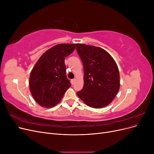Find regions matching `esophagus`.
I'll use <instances>...</instances> for the list:
<instances>
[{
	"mask_svg": "<svg viewBox=\"0 0 154 154\" xmlns=\"http://www.w3.org/2000/svg\"><path fill=\"white\" fill-rule=\"evenodd\" d=\"M75 81H76L75 79H72V80H71V84L74 85V83H75Z\"/></svg>",
	"mask_w": 154,
	"mask_h": 154,
	"instance_id": "1",
	"label": "esophagus"
}]
</instances>
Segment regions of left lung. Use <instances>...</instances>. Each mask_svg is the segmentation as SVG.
<instances>
[{
    "instance_id": "8db88e82",
    "label": "left lung",
    "mask_w": 154,
    "mask_h": 154,
    "mask_svg": "<svg viewBox=\"0 0 154 154\" xmlns=\"http://www.w3.org/2000/svg\"><path fill=\"white\" fill-rule=\"evenodd\" d=\"M83 65V87L78 96L88 106L98 109L110 104L120 87L119 72L115 60L105 49L76 44Z\"/></svg>"
}]
</instances>
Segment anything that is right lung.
Listing matches in <instances>:
<instances>
[{"instance_id": "add662e5", "label": "right lung", "mask_w": 154, "mask_h": 154, "mask_svg": "<svg viewBox=\"0 0 154 154\" xmlns=\"http://www.w3.org/2000/svg\"><path fill=\"white\" fill-rule=\"evenodd\" d=\"M74 44H60L47 50L32 68L29 88L34 100L43 107L50 108L61 101L71 84L66 76L65 58L75 49Z\"/></svg>"}]
</instances>
